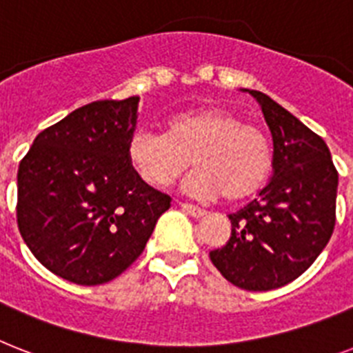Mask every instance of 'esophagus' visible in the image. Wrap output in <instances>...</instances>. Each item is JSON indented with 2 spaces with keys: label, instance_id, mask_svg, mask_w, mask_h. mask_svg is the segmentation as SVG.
<instances>
[{
  "label": "esophagus",
  "instance_id": "obj_1",
  "mask_svg": "<svg viewBox=\"0 0 353 353\" xmlns=\"http://www.w3.org/2000/svg\"><path fill=\"white\" fill-rule=\"evenodd\" d=\"M181 208H183V212H186V214H188V216H192V217L206 216V212L203 210V208H197V206L188 205V203H181Z\"/></svg>",
  "mask_w": 353,
  "mask_h": 353
}]
</instances>
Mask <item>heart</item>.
I'll return each mask as SVG.
<instances>
[{
	"label": "heart",
	"mask_w": 353,
	"mask_h": 353,
	"mask_svg": "<svg viewBox=\"0 0 353 353\" xmlns=\"http://www.w3.org/2000/svg\"><path fill=\"white\" fill-rule=\"evenodd\" d=\"M127 157L136 176L154 188L176 181L192 161L197 168L183 190L196 199L225 196L243 201L263 188L274 167L265 132L219 107L170 117L165 136L136 130L127 143Z\"/></svg>",
	"instance_id": "obj_1"
}]
</instances>
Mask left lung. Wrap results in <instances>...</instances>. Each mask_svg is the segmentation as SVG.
I'll return each instance as SVG.
<instances>
[{
	"label": "left lung",
	"instance_id": "1",
	"mask_svg": "<svg viewBox=\"0 0 353 353\" xmlns=\"http://www.w3.org/2000/svg\"><path fill=\"white\" fill-rule=\"evenodd\" d=\"M259 103L274 141V174L259 196L230 214L232 236L210 259L243 290L281 288L308 270L334 232L337 170L330 150L270 96L248 90Z\"/></svg>",
	"mask_w": 353,
	"mask_h": 353
}]
</instances>
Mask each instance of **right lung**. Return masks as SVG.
<instances>
[{
	"label": "right lung",
	"mask_w": 353,
	"mask_h": 353,
	"mask_svg": "<svg viewBox=\"0 0 353 353\" xmlns=\"http://www.w3.org/2000/svg\"><path fill=\"white\" fill-rule=\"evenodd\" d=\"M139 97L88 103L37 134L19 163L18 226L45 268L83 286L141 256L170 197L132 170Z\"/></svg>",
	"instance_id": "right-lung-1"
}]
</instances>
